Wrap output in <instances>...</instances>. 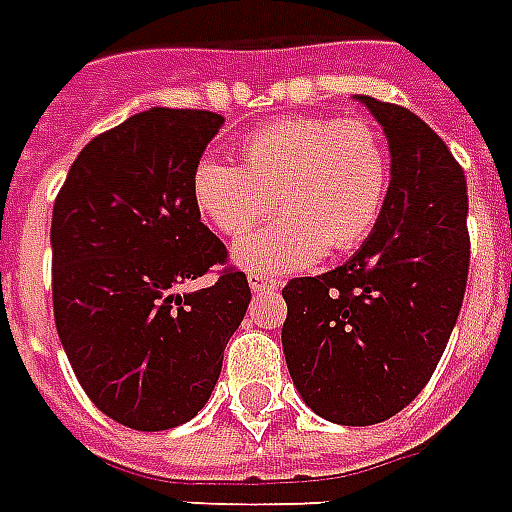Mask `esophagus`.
Instances as JSON below:
<instances>
[{"mask_svg":"<svg viewBox=\"0 0 512 512\" xmlns=\"http://www.w3.org/2000/svg\"><path fill=\"white\" fill-rule=\"evenodd\" d=\"M248 286H251V291H256V294H259V291H275L280 283L275 278H270V275H259V272H251V275H248Z\"/></svg>","mask_w":512,"mask_h":512,"instance_id":"esophagus-1","label":"esophagus"}]
</instances>
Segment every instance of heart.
<instances>
[{"instance_id": "1", "label": "heart", "mask_w": 512, "mask_h": 512, "mask_svg": "<svg viewBox=\"0 0 512 512\" xmlns=\"http://www.w3.org/2000/svg\"><path fill=\"white\" fill-rule=\"evenodd\" d=\"M194 205L224 234L280 218L234 245L251 272L310 267L329 251H351L375 229L388 194V151L370 124L294 115L251 132L242 164L205 156L191 178Z\"/></svg>"}]
</instances>
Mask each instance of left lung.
I'll return each instance as SVG.
<instances>
[{"label":"left lung","mask_w":512,"mask_h":512,"mask_svg":"<svg viewBox=\"0 0 512 512\" xmlns=\"http://www.w3.org/2000/svg\"><path fill=\"white\" fill-rule=\"evenodd\" d=\"M353 99L388 140L383 213L345 264L283 288V353L313 413L370 426L432 378L464 302L470 234L467 180L445 142L405 107Z\"/></svg>","instance_id":"obj_1"}]
</instances>
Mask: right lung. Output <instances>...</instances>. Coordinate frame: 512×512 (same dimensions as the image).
Instances as JSON below:
<instances>
[{
	"instance_id": "obj_1",
	"label": "right lung",
	"mask_w": 512,
	"mask_h": 512,
	"mask_svg": "<svg viewBox=\"0 0 512 512\" xmlns=\"http://www.w3.org/2000/svg\"><path fill=\"white\" fill-rule=\"evenodd\" d=\"M224 115L151 107L78 153L53 205V315L75 378L105 416L164 432L213 394L251 288L199 218L194 167Z\"/></svg>"
}]
</instances>
